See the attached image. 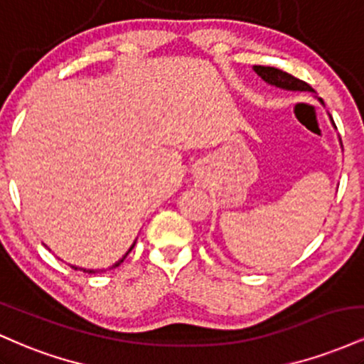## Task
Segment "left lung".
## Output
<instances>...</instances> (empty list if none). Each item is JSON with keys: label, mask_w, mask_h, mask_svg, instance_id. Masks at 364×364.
I'll return each mask as SVG.
<instances>
[{"label": "left lung", "mask_w": 364, "mask_h": 364, "mask_svg": "<svg viewBox=\"0 0 364 364\" xmlns=\"http://www.w3.org/2000/svg\"><path fill=\"white\" fill-rule=\"evenodd\" d=\"M255 72H257L267 83L275 87H281V89L286 90H308L313 92V89L308 85L306 82L299 80V78L292 77L291 73L282 72V70L274 68V66H255Z\"/></svg>", "instance_id": "8db88e82"}]
</instances>
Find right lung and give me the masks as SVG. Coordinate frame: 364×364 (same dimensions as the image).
Wrapping results in <instances>:
<instances>
[{
    "label": "right lung",
    "mask_w": 364,
    "mask_h": 364,
    "mask_svg": "<svg viewBox=\"0 0 364 364\" xmlns=\"http://www.w3.org/2000/svg\"><path fill=\"white\" fill-rule=\"evenodd\" d=\"M133 246H135V243H133ZM133 246H132V248H129V252H132V250H133ZM128 255V253H127ZM127 255H124V257L123 258H121V260L118 262V263H114V265H112V267H119L121 265V263H123V260H124V258H127ZM73 269L75 270H78V267H73ZM83 272H89V274H95V270H83Z\"/></svg>",
    "instance_id": "1"
}]
</instances>
